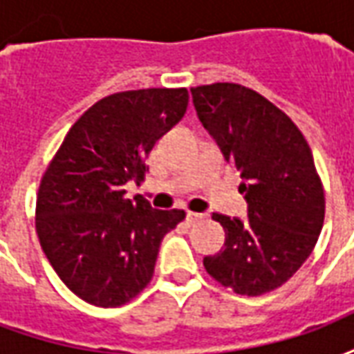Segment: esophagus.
<instances>
[{"label": "esophagus", "instance_id": "34e87169", "mask_svg": "<svg viewBox=\"0 0 354 354\" xmlns=\"http://www.w3.org/2000/svg\"><path fill=\"white\" fill-rule=\"evenodd\" d=\"M205 220V214H199V212H187V223L193 225V223H199Z\"/></svg>", "mask_w": 354, "mask_h": 354}]
</instances>
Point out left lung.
Listing matches in <instances>:
<instances>
[{"mask_svg":"<svg viewBox=\"0 0 354 354\" xmlns=\"http://www.w3.org/2000/svg\"><path fill=\"white\" fill-rule=\"evenodd\" d=\"M203 127L235 165L248 218L214 214L223 248L207 273L241 296L279 288L309 258L324 223V189L311 147L282 109L252 88L212 83L192 88Z\"/></svg>","mask_w":354,"mask_h":354,"instance_id":"left-lung-1","label":"left lung"}]
</instances>
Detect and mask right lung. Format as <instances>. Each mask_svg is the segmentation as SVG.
Listing matches in <instances>:
<instances>
[{
  "instance_id": "add662e5",
  "label": "right lung",
  "mask_w": 354,
  "mask_h": 354,
  "mask_svg": "<svg viewBox=\"0 0 354 354\" xmlns=\"http://www.w3.org/2000/svg\"><path fill=\"white\" fill-rule=\"evenodd\" d=\"M187 88L109 94L73 123L45 170L35 230L47 260L73 294L96 307L131 301L151 281L162 237L184 210H155L142 195L155 142L184 117Z\"/></svg>"
}]
</instances>
